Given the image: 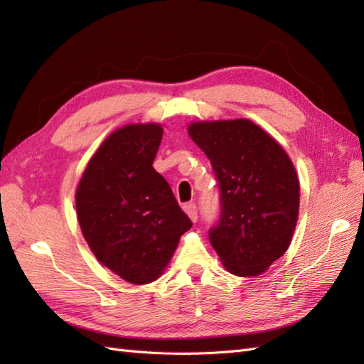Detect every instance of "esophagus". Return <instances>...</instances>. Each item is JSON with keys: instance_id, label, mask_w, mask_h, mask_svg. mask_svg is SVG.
<instances>
[{"instance_id": "obj_1", "label": "esophagus", "mask_w": 364, "mask_h": 364, "mask_svg": "<svg viewBox=\"0 0 364 364\" xmlns=\"http://www.w3.org/2000/svg\"><path fill=\"white\" fill-rule=\"evenodd\" d=\"M183 210L186 211V214L189 215L192 222H197L198 215H197V205L196 203H186L183 206Z\"/></svg>"}]
</instances>
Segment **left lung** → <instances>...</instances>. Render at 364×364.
Returning a JSON list of instances; mask_svg holds the SVG:
<instances>
[{"instance_id": "left-lung-1", "label": "left lung", "mask_w": 364, "mask_h": 364, "mask_svg": "<svg viewBox=\"0 0 364 364\" xmlns=\"http://www.w3.org/2000/svg\"><path fill=\"white\" fill-rule=\"evenodd\" d=\"M189 136L211 161L220 194L210 241L228 272L259 275L288 250L300 186L282 145L247 119L197 122Z\"/></svg>"}]
</instances>
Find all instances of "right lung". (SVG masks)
I'll return each mask as SVG.
<instances>
[{"label":"right lung","mask_w":364,"mask_h":364,"mask_svg":"<svg viewBox=\"0 0 364 364\" xmlns=\"http://www.w3.org/2000/svg\"><path fill=\"white\" fill-rule=\"evenodd\" d=\"M158 123L123 127L106 137L84 170L76 213L100 262L133 284L154 282L192 222L153 168Z\"/></svg>","instance_id":"1"}]
</instances>
